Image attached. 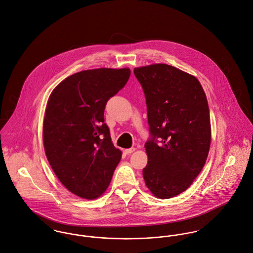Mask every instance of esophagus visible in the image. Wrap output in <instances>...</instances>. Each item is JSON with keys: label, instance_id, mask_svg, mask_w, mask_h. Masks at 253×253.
I'll return each mask as SVG.
<instances>
[{"label": "esophagus", "instance_id": "esophagus-1", "mask_svg": "<svg viewBox=\"0 0 253 253\" xmlns=\"http://www.w3.org/2000/svg\"><path fill=\"white\" fill-rule=\"evenodd\" d=\"M135 151V148H128V149H126L125 150V152L126 153V154H130V153H132V152H134Z\"/></svg>", "mask_w": 253, "mask_h": 253}]
</instances>
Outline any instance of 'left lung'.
Instances as JSON below:
<instances>
[{
	"instance_id": "1",
	"label": "left lung",
	"mask_w": 253,
	"mask_h": 253,
	"mask_svg": "<svg viewBox=\"0 0 253 253\" xmlns=\"http://www.w3.org/2000/svg\"><path fill=\"white\" fill-rule=\"evenodd\" d=\"M146 98L150 138L145 184L169 199L187 190L202 171L211 140L210 109L198 79L168 65L134 68Z\"/></svg>"
}]
</instances>
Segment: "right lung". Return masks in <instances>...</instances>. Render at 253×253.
Listing matches in <instances>:
<instances>
[{
    "instance_id": "obj_1",
    "label": "right lung",
    "mask_w": 253,
    "mask_h": 253,
    "mask_svg": "<svg viewBox=\"0 0 253 253\" xmlns=\"http://www.w3.org/2000/svg\"><path fill=\"white\" fill-rule=\"evenodd\" d=\"M129 76V68L81 71L62 81L48 98L42 126L45 156L57 178L78 197L101 196L121 161L104 110Z\"/></svg>"
}]
</instances>
